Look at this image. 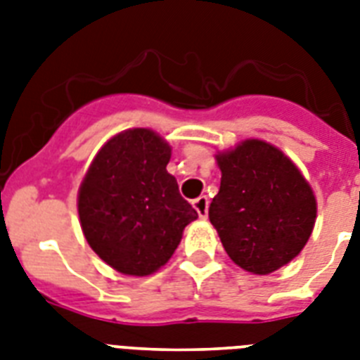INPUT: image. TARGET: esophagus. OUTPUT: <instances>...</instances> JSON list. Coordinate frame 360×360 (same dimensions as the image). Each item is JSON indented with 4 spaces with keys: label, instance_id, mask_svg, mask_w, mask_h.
Instances as JSON below:
<instances>
[{
    "label": "esophagus",
    "instance_id": "esophagus-1",
    "mask_svg": "<svg viewBox=\"0 0 360 360\" xmlns=\"http://www.w3.org/2000/svg\"><path fill=\"white\" fill-rule=\"evenodd\" d=\"M194 209L200 214V219H207V211H209V198L207 196H200L198 200H194Z\"/></svg>",
    "mask_w": 360,
    "mask_h": 360
}]
</instances>
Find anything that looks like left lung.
<instances>
[{
    "label": "left lung",
    "instance_id": "obj_1",
    "mask_svg": "<svg viewBox=\"0 0 360 360\" xmlns=\"http://www.w3.org/2000/svg\"><path fill=\"white\" fill-rule=\"evenodd\" d=\"M222 177L209 220L224 250L252 274L290 263L310 239L318 213L301 169L263 140L240 141L217 155Z\"/></svg>",
    "mask_w": 360,
    "mask_h": 360
}]
</instances>
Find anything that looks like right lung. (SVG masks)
I'll return each mask as SVG.
<instances>
[{
	"label": "right lung",
	"mask_w": 360,
	"mask_h": 360,
	"mask_svg": "<svg viewBox=\"0 0 360 360\" xmlns=\"http://www.w3.org/2000/svg\"><path fill=\"white\" fill-rule=\"evenodd\" d=\"M172 147L149 129L123 130L95 155L78 191L87 243L110 267L147 276L168 263L198 213L168 174Z\"/></svg>",
	"instance_id": "add662e5"
}]
</instances>
